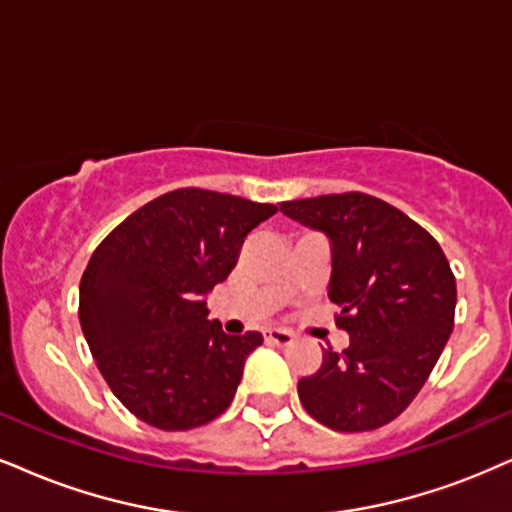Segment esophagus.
Wrapping results in <instances>:
<instances>
[{
	"label": "esophagus",
	"instance_id": "34e87169",
	"mask_svg": "<svg viewBox=\"0 0 512 512\" xmlns=\"http://www.w3.org/2000/svg\"><path fill=\"white\" fill-rule=\"evenodd\" d=\"M263 334H266V342L277 344V346H287L294 342V334L289 330H282V327H268Z\"/></svg>",
	"mask_w": 512,
	"mask_h": 512
}]
</instances>
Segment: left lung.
Listing matches in <instances>:
<instances>
[{"mask_svg":"<svg viewBox=\"0 0 512 512\" xmlns=\"http://www.w3.org/2000/svg\"><path fill=\"white\" fill-rule=\"evenodd\" d=\"M280 211L332 242L327 296L349 332L344 351L299 380L306 413L337 432H370L399 418L449 342L456 277L437 239L387 201L363 192L282 201Z\"/></svg>","mask_w":512,"mask_h":512,"instance_id":"1","label":"left lung"}]
</instances>
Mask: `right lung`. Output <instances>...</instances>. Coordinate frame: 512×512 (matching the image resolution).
I'll list each match as a JSON object with an SVG mask.
<instances>
[{
    "mask_svg": "<svg viewBox=\"0 0 512 512\" xmlns=\"http://www.w3.org/2000/svg\"><path fill=\"white\" fill-rule=\"evenodd\" d=\"M277 206L182 187L113 227L80 280V325L116 399L156 430L225 413L263 334H225L206 294L235 268L244 237Z\"/></svg>",
    "mask_w": 512,
    "mask_h": 512,
    "instance_id": "obj_1",
    "label": "right lung"
}]
</instances>
